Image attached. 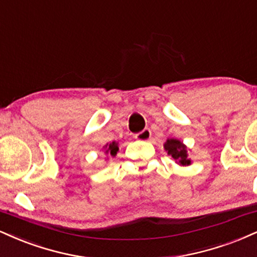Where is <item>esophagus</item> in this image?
<instances>
[{"instance_id": "34e87169", "label": "esophagus", "mask_w": 257, "mask_h": 257, "mask_svg": "<svg viewBox=\"0 0 257 257\" xmlns=\"http://www.w3.org/2000/svg\"><path fill=\"white\" fill-rule=\"evenodd\" d=\"M152 137V133H151L150 129H144V131L138 133V134H135V139L139 141H148Z\"/></svg>"}]
</instances>
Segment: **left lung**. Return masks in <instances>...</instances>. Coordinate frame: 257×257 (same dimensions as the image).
<instances>
[{
	"label": "left lung",
	"instance_id": "obj_1",
	"mask_svg": "<svg viewBox=\"0 0 257 257\" xmlns=\"http://www.w3.org/2000/svg\"><path fill=\"white\" fill-rule=\"evenodd\" d=\"M164 148L169 156H171L179 165L187 166L191 164V160L188 158L187 147L183 145V142L177 140V139H168L164 145Z\"/></svg>",
	"mask_w": 257,
	"mask_h": 257
}]
</instances>
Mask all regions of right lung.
<instances>
[{
  "instance_id": "obj_1",
  "label": "right lung",
  "mask_w": 257,
  "mask_h": 257,
  "mask_svg": "<svg viewBox=\"0 0 257 257\" xmlns=\"http://www.w3.org/2000/svg\"><path fill=\"white\" fill-rule=\"evenodd\" d=\"M106 147V151H105V153L106 154H110V156L115 157L117 154V151H118V144L117 142L113 141L112 144H110L109 146H105Z\"/></svg>"
}]
</instances>
